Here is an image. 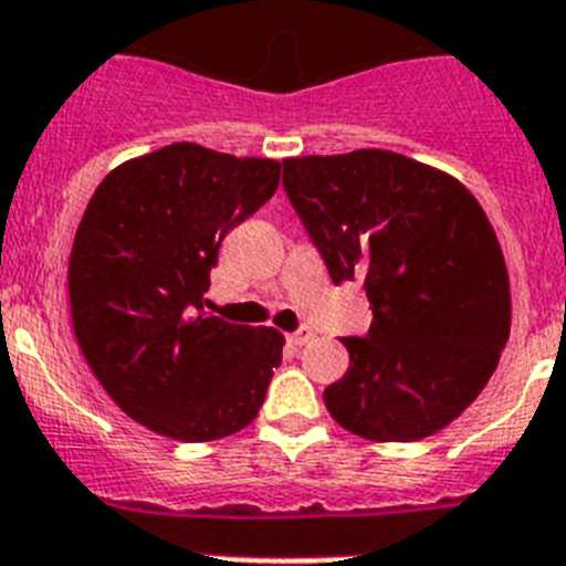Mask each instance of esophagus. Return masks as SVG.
Segmentation results:
<instances>
[{"instance_id": "34e87169", "label": "esophagus", "mask_w": 566, "mask_h": 566, "mask_svg": "<svg viewBox=\"0 0 566 566\" xmlns=\"http://www.w3.org/2000/svg\"><path fill=\"white\" fill-rule=\"evenodd\" d=\"M314 337V332H312V328H308V326H300L297 328V332H292V334H289V345H294V348H303V345H306L308 343V339H312Z\"/></svg>"}]
</instances>
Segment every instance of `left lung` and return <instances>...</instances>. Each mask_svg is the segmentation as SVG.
<instances>
[{
  "mask_svg": "<svg viewBox=\"0 0 566 566\" xmlns=\"http://www.w3.org/2000/svg\"><path fill=\"white\" fill-rule=\"evenodd\" d=\"M283 189L334 283L359 277L374 323L326 388L345 431L413 442L479 397L510 337V280L479 201L388 149L283 161Z\"/></svg>",
  "mask_w": 566,
  "mask_h": 566,
  "instance_id": "1",
  "label": "left lung"
}]
</instances>
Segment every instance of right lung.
I'll return each instance as SVG.
<instances>
[{"label":"right lung","mask_w":566,"mask_h":566,"mask_svg":"<svg viewBox=\"0 0 566 566\" xmlns=\"http://www.w3.org/2000/svg\"><path fill=\"white\" fill-rule=\"evenodd\" d=\"M280 164L169 144L98 184L70 252L78 348L129 419L181 442L258 417L283 334L203 312L223 238L277 189Z\"/></svg>","instance_id":"right-lung-1"}]
</instances>
